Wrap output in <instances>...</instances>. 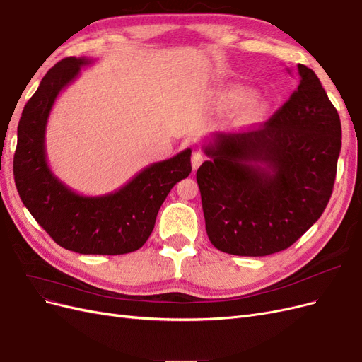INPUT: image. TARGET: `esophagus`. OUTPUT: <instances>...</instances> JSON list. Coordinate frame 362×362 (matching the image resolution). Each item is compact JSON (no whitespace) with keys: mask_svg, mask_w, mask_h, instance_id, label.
I'll list each match as a JSON object with an SVG mask.
<instances>
[{"mask_svg":"<svg viewBox=\"0 0 362 362\" xmlns=\"http://www.w3.org/2000/svg\"><path fill=\"white\" fill-rule=\"evenodd\" d=\"M204 161V156H202V152H199V151H193V154H192V168L193 169H198L199 166H201V163Z\"/></svg>","mask_w":362,"mask_h":362,"instance_id":"1","label":"esophagus"}]
</instances>
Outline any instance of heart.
<instances>
[{"label":"heart","mask_w":362,"mask_h":362,"mask_svg":"<svg viewBox=\"0 0 362 362\" xmlns=\"http://www.w3.org/2000/svg\"><path fill=\"white\" fill-rule=\"evenodd\" d=\"M221 100L226 105H240L246 103L242 116H240V120L242 124H255L259 119L264 117L267 113V103L259 100V98H254V93H252L250 89L247 87H228L226 90L222 92Z\"/></svg>","instance_id":"b5f03b06"}]
</instances>
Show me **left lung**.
Returning <instances> with one entry per match:
<instances>
[{
	"mask_svg": "<svg viewBox=\"0 0 362 362\" xmlns=\"http://www.w3.org/2000/svg\"><path fill=\"white\" fill-rule=\"evenodd\" d=\"M290 72V71H288ZM258 129L206 137L196 180L214 247L266 257L290 247L319 221L334 189L341 122L313 69Z\"/></svg>",
	"mask_w": 362,
	"mask_h": 362,
	"instance_id": "obj_1",
	"label": "left lung"
}]
</instances>
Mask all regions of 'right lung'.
Instances as JSON below:
<instances>
[{
	"mask_svg": "<svg viewBox=\"0 0 362 362\" xmlns=\"http://www.w3.org/2000/svg\"><path fill=\"white\" fill-rule=\"evenodd\" d=\"M92 63L68 57L43 76L19 120L13 175L27 210L57 245L84 255H122L146 243L161 204L192 172V149L149 164L119 190L101 196L80 194L60 181L47 160L48 117L60 92Z\"/></svg>",
	"mask_w": 362,
	"mask_h": 362,
	"instance_id": "right-lung-1",
	"label": "right lung"
}]
</instances>
